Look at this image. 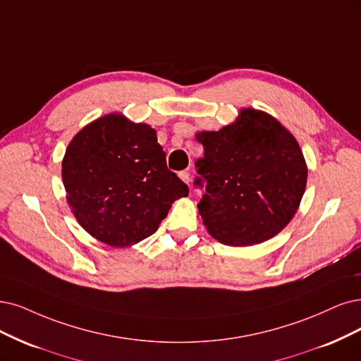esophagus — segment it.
Returning <instances> with one entry per match:
<instances>
[{
    "instance_id": "1",
    "label": "esophagus",
    "mask_w": 361,
    "mask_h": 361,
    "mask_svg": "<svg viewBox=\"0 0 361 361\" xmlns=\"http://www.w3.org/2000/svg\"><path fill=\"white\" fill-rule=\"evenodd\" d=\"M178 176H180V178H181L185 184L190 183V172H189V171H181V172L178 173Z\"/></svg>"
}]
</instances>
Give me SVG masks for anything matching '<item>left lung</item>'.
<instances>
[{
	"label": "left lung",
	"instance_id": "1",
	"mask_svg": "<svg viewBox=\"0 0 361 361\" xmlns=\"http://www.w3.org/2000/svg\"><path fill=\"white\" fill-rule=\"evenodd\" d=\"M197 204L209 235L231 247L260 244L296 214L308 168L296 138L268 113L243 109L236 122L196 133Z\"/></svg>",
	"mask_w": 361,
	"mask_h": 361
}]
</instances>
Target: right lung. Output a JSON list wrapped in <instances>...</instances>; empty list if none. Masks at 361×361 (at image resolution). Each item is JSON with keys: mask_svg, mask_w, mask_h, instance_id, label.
<instances>
[{"mask_svg": "<svg viewBox=\"0 0 361 361\" xmlns=\"http://www.w3.org/2000/svg\"><path fill=\"white\" fill-rule=\"evenodd\" d=\"M66 201L98 241L129 247L153 235L189 188L166 166L156 130L114 113L80 130L62 160Z\"/></svg>", "mask_w": 361, "mask_h": 361, "instance_id": "add662e5", "label": "right lung"}]
</instances>
